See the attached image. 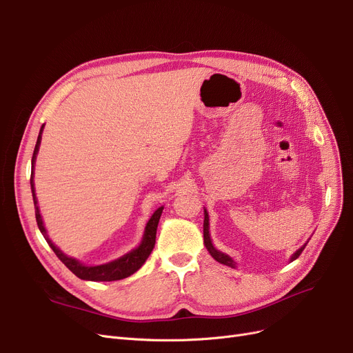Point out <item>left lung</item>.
Returning <instances> with one entry per match:
<instances>
[{
  "mask_svg": "<svg viewBox=\"0 0 353 353\" xmlns=\"http://www.w3.org/2000/svg\"><path fill=\"white\" fill-rule=\"evenodd\" d=\"M204 244H205V247H207V250H208V253L214 257V260H216L218 263H221V264H225V265H228V267H232V268L236 267V263H234V260H232L230 256L221 253V251H218V250L212 245V241H211V237H210V216H208L207 210H204ZM306 244H307V243H306ZM306 244H305L303 247H300V248L296 251V253L292 256L290 261L296 260V259L301 254V251L305 250Z\"/></svg>",
  "mask_w": 353,
  "mask_h": 353,
  "instance_id": "8db88e82",
  "label": "left lung"
}]
</instances>
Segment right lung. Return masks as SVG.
<instances>
[{
    "label": "right lung",
    "mask_w": 353,
    "mask_h": 353,
    "mask_svg": "<svg viewBox=\"0 0 353 353\" xmlns=\"http://www.w3.org/2000/svg\"><path fill=\"white\" fill-rule=\"evenodd\" d=\"M43 128L40 129L39 138H37V143L34 148V154H32V159H31V178H30V183H31V192H32V201H34V210H36V220H37V225L41 231V234L44 236L46 241L48 243V245L52 247V250L56 253V256L63 261V264L69 268V270L76 274L79 279L81 280H90V281H114V280H122L125 277H129L130 274H133L135 272H138L139 268L143 265V263L146 261V259L149 257V254L152 253V250L155 247V239H157V228H158V223L159 218L162 214L163 207L158 208L154 215L150 216V220L148 221L146 227H145V234L143 239L139 247H137L135 250L129 251L128 254H125L123 257L117 259L114 261L106 263V264H100V265H85L81 264L79 260L72 259L69 256H65L63 251L54 245L52 243V240L48 239L47 231L44 228L41 215H40V210L37 205V198H36V192H34V181H32V175H34V162H36V157L39 152L40 148V142H41V133H43Z\"/></svg>",
    "instance_id": "add662e5"
}]
</instances>
